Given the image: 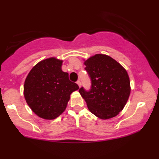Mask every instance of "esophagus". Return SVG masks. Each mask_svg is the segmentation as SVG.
<instances>
[{
    "instance_id": "obj_1",
    "label": "esophagus",
    "mask_w": 159,
    "mask_h": 159,
    "mask_svg": "<svg viewBox=\"0 0 159 159\" xmlns=\"http://www.w3.org/2000/svg\"><path fill=\"white\" fill-rule=\"evenodd\" d=\"M77 84H78V86H79L80 88V87H81V82H80V80H78V81L77 82Z\"/></svg>"
}]
</instances>
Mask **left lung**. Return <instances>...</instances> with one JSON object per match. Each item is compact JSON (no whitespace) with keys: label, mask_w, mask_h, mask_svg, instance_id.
Here are the masks:
<instances>
[{"label":"left lung","mask_w":159,"mask_h":159,"mask_svg":"<svg viewBox=\"0 0 159 159\" xmlns=\"http://www.w3.org/2000/svg\"><path fill=\"white\" fill-rule=\"evenodd\" d=\"M92 87L79 92L90 111L101 119L118 115L129 99L131 87L127 71L116 60L105 54H95L84 60Z\"/></svg>","instance_id":"left-lung-1"}]
</instances>
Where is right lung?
Listing matches in <instances>:
<instances>
[{
  "instance_id": "add662e5",
  "label": "right lung",
  "mask_w": 159,
  "mask_h": 159,
  "mask_svg": "<svg viewBox=\"0 0 159 159\" xmlns=\"http://www.w3.org/2000/svg\"><path fill=\"white\" fill-rule=\"evenodd\" d=\"M63 60L56 57L40 61L32 67L24 84V95L32 111L40 118L52 120L66 110L70 95L79 86L62 71Z\"/></svg>"
}]
</instances>
